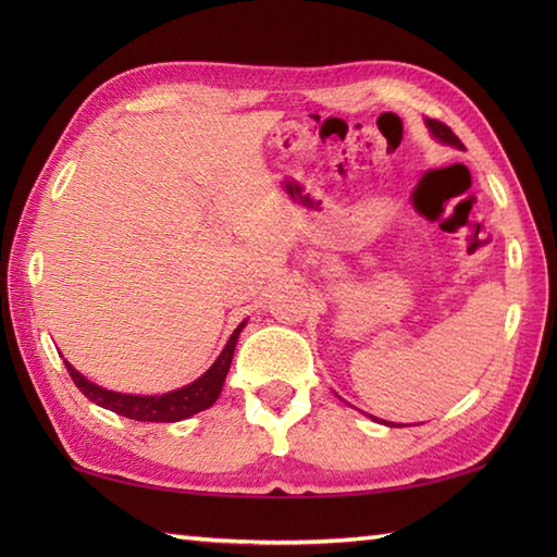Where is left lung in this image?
Returning a JSON list of instances; mask_svg holds the SVG:
<instances>
[{
  "label": "left lung",
  "mask_w": 557,
  "mask_h": 557,
  "mask_svg": "<svg viewBox=\"0 0 557 557\" xmlns=\"http://www.w3.org/2000/svg\"><path fill=\"white\" fill-rule=\"evenodd\" d=\"M425 126H429L431 134H433L437 140H443V144L455 146V148H465V146H461V140L453 134V128H449L447 124L437 122V120H425ZM373 419H375V417H373ZM383 423H385V421H383ZM387 425H395V423H387Z\"/></svg>",
  "instance_id": "1"
}]
</instances>
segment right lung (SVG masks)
I'll return each instance as SVG.
<instances>
[{
    "instance_id": "1",
    "label": "right lung",
    "mask_w": 557,
    "mask_h": 557,
    "mask_svg": "<svg viewBox=\"0 0 557 557\" xmlns=\"http://www.w3.org/2000/svg\"><path fill=\"white\" fill-rule=\"evenodd\" d=\"M244 325H246V321L234 330L230 342L224 345L222 354L218 357V361L212 363L210 369L198 377V381H194L191 385H186V387L172 389V393H164V395L144 397V395L112 393V389H104L96 383L86 381V377H83L69 361H64V366H66V371L71 375V381L76 383V387L90 401H96V405L110 409L114 413H122V417L134 419V421L174 423V421L194 417V413L215 405V399L220 397L224 377H227V371H230L236 339H239V333H242Z\"/></svg>"
}]
</instances>
